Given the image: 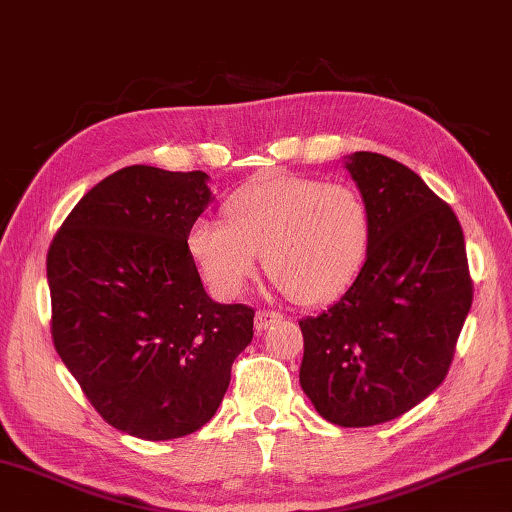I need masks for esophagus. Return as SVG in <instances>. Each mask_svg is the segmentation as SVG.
Wrapping results in <instances>:
<instances>
[{
    "instance_id": "obj_1",
    "label": "esophagus",
    "mask_w": 512,
    "mask_h": 512,
    "mask_svg": "<svg viewBox=\"0 0 512 512\" xmlns=\"http://www.w3.org/2000/svg\"><path fill=\"white\" fill-rule=\"evenodd\" d=\"M280 318L282 315L277 313V311H257V315H255V331H266L268 327H271V324H275V322H280Z\"/></svg>"
}]
</instances>
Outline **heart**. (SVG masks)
Returning a JSON list of instances; mask_svg holds the SVG:
<instances>
[{
    "label": "heart",
    "mask_w": 512,
    "mask_h": 512,
    "mask_svg": "<svg viewBox=\"0 0 512 512\" xmlns=\"http://www.w3.org/2000/svg\"><path fill=\"white\" fill-rule=\"evenodd\" d=\"M226 219L199 217L188 230L190 255L219 297L244 293L264 255L268 275L295 302H331L369 253L367 201L345 183L271 176L232 194Z\"/></svg>",
    "instance_id": "heart-1"
}]
</instances>
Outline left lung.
Segmentation results:
<instances>
[{
    "mask_svg": "<svg viewBox=\"0 0 512 512\" xmlns=\"http://www.w3.org/2000/svg\"><path fill=\"white\" fill-rule=\"evenodd\" d=\"M345 165L371 215L369 253L336 304L300 320V385L329 423L369 427L443 383L472 280L459 219L421 176L374 152Z\"/></svg>",
    "mask_w": 512,
    "mask_h": 512,
    "instance_id": "left-lung-1",
    "label": "left lung"
}]
</instances>
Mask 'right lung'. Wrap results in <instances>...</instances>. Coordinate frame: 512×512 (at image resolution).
<instances>
[{
  "mask_svg": "<svg viewBox=\"0 0 512 512\" xmlns=\"http://www.w3.org/2000/svg\"><path fill=\"white\" fill-rule=\"evenodd\" d=\"M212 201L206 172L129 165L55 232L46 277L55 351L96 412L145 441L215 416L255 311L212 302L188 230Z\"/></svg>",
  "mask_w": 512,
  "mask_h": 512,
  "instance_id": "right-lung-1",
  "label": "right lung"
}]
</instances>
